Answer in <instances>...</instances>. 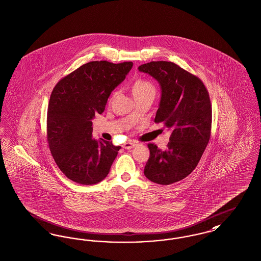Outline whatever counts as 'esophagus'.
Listing matches in <instances>:
<instances>
[{"label": "esophagus", "instance_id": "obj_1", "mask_svg": "<svg viewBox=\"0 0 261 261\" xmlns=\"http://www.w3.org/2000/svg\"><path fill=\"white\" fill-rule=\"evenodd\" d=\"M136 145H137L136 143L129 141V142H126V143H124V144L122 145V147L124 148V149H125V150H130V149L134 148Z\"/></svg>", "mask_w": 261, "mask_h": 261}]
</instances>
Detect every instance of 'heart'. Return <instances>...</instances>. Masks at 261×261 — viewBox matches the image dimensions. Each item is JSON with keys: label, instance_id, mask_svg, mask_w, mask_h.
Wrapping results in <instances>:
<instances>
[{"label": "heart", "instance_id": "b5f03b06", "mask_svg": "<svg viewBox=\"0 0 261 261\" xmlns=\"http://www.w3.org/2000/svg\"><path fill=\"white\" fill-rule=\"evenodd\" d=\"M149 91H154L152 84L145 80H138L135 82L133 86V93H140V92H149Z\"/></svg>", "mask_w": 261, "mask_h": 261}]
</instances>
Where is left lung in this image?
<instances>
[{"label":"left lung","instance_id":"1","mask_svg":"<svg viewBox=\"0 0 261 261\" xmlns=\"http://www.w3.org/2000/svg\"><path fill=\"white\" fill-rule=\"evenodd\" d=\"M138 69L160 84L154 122L164 123L170 131L166 151L148 145L150 158L144 174L154 184H174L193 171L208 145L212 122L209 94L198 77L172 62H150Z\"/></svg>","mask_w":261,"mask_h":261}]
</instances>
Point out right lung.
<instances>
[{"label": "right lung", "instance_id": "right-lung-1", "mask_svg": "<svg viewBox=\"0 0 261 261\" xmlns=\"http://www.w3.org/2000/svg\"><path fill=\"white\" fill-rule=\"evenodd\" d=\"M132 67V62H89L54 88L47 112V140L55 163L69 179L92 185L108 176L121 147L92 138V120L103 112L110 93Z\"/></svg>", "mask_w": 261, "mask_h": 261}]
</instances>
